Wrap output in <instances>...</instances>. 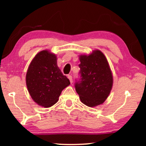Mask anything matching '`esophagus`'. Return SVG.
Wrapping results in <instances>:
<instances>
[{
  "label": "esophagus",
  "instance_id": "34e87169",
  "mask_svg": "<svg viewBox=\"0 0 146 146\" xmlns=\"http://www.w3.org/2000/svg\"><path fill=\"white\" fill-rule=\"evenodd\" d=\"M68 78L70 80V83L72 84V77L71 75H68Z\"/></svg>",
  "mask_w": 146,
  "mask_h": 146
}]
</instances>
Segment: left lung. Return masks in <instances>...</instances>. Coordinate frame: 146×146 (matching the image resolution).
<instances>
[{"mask_svg": "<svg viewBox=\"0 0 146 146\" xmlns=\"http://www.w3.org/2000/svg\"><path fill=\"white\" fill-rule=\"evenodd\" d=\"M80 80L76 91L84 104L95 107L104 102L113 85L112 73L104 54L95 50L89 55H80Z\"/></svg>", "mask_w": 146, "mask_h": 146, "instance_id": "8db88e82", "label": "left lung"}]
</instances>
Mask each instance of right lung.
<instances>
[{"mask_svg":"<svg viewBox=\"0 0 146 146\" xmlns=\"http://www.w3.org/2000/svg\"><path fill=\"white\" fill-rule=\"evenodd\" d=\"M28 91L38 105L50 107L58 100L62 91L70 84L57 65V57L48 50L37 54L26 75Z\"/></svg>","mask_w":146,"mask_h":146,"instance_id":"right-lung-1","label":"right lung"}]
</instances>
